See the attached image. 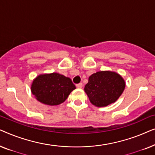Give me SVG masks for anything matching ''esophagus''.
I'll return each mask as SVG.
<instances>
[{
    "instance_id": "obj_1",
    "label": "esophagus",
    "mask_w": 155,
    "mask_h": 155,
    "mask_svg": "<svg viewBox=\"0 0 155 155\" xmlns=\"http://www.w3.org/2000/svg\"><path fill=\"white\" fill-rule=\"evenodd\" d=\"M76 87H77L78 88H82V82H80L79 84H76Z\"/></svg>"
}]
</instances>
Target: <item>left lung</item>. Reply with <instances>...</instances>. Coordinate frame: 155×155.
<instances>
[{
  "label": "left lung",
  "instance_id": "8db88e82",
  "mask_svg": "<svg viewBox=\"0 0 155 155\" xmlns=\"http://www.w3.org/2000/svg\"><path fill=\"white\" fill-rule=\"evenodd\" d=\"M125 87L126 82L119 74L112 71H99L89 77L84 90L93 105L103 107L115 102Z\"/></svg>",
  "mask_w": 155,
  "mask_h": 155
}]
</instances>
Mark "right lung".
Returning a JSON list of instances; mask_svg holds the SVG:
<instances>
[{
	"label": "right lung",
	"instance_id": "add662e5",
	"mask_svg": "<svg viewBox=\"0 0 155 155\" xmlns=\"http://www.w3.org/2000/svg\"><path fill=\"white\" fill-rule=\"evenodd\" d=\"M75 89L71 78L56 73L39 75L33 80L31 86V93L35 98L50 106L64 102Z\"/></svg>",
	"mask_w": 155,
	"mask_h": 155
}]
</instances>
